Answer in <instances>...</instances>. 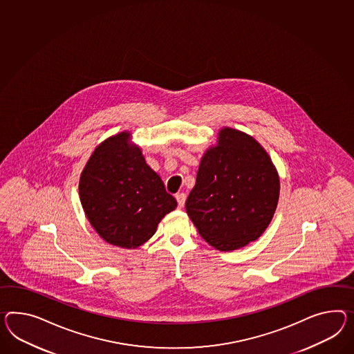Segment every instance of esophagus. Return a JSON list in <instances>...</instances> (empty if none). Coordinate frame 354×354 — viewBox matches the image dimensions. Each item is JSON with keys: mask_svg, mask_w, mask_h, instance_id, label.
Listing matches in <instances>:
<instances>
[{"mask_svg": "<svg viewBox=\"0 0 354 354\" xmlns=\"http://www.w3.org/2000/svg\"><path fill=\"white\" fill-rule=\"evenodd\" d=\"M176 199H177V203H178V207L182 208L183 204H185V201H186V194H183V192L177 194V195H176Z\"/></svg>", "mask_w": 354, "mask_h": 354, "instance_id": "1", "label": "esophagus"}]
</instances>
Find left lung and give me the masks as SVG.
<instances>
[{
  "instance_id": "left-lung-1",
  "label": "left lung",
  "mask_w": 354,
  "mask_h": 354,
  "mask_svg": "<svg viewBox=\"0 0 354 354\" xmlns=\"http://www.w3.org/2000/svg\"><path fill=\"white\" fill-rule=\"evenodd\" d=\"M280 177L253 136L223 127L200 160L186 212L200 236L221 252L244 248L271 223Z\"/></svg>"
}]
</instances>
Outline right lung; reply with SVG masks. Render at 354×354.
I'll return each mask as SVG.
<instances>
[{
	"label": "right lung",
	"instance_id": "obj_1",
	"mask_svg": "<svg viewBox=\"0 0 354 354\" xmlns=\"http://www.w3.org/2000/svg\"><path fill=\"white\" fill-rule=\"evenodd\" d=\"M129 131L96 146L80 178V199L93 230L108 244L136 249L177 208Z\"/></svg>",
	"mask_w": 354,
	"mask_h": 354
}]
</instances>
